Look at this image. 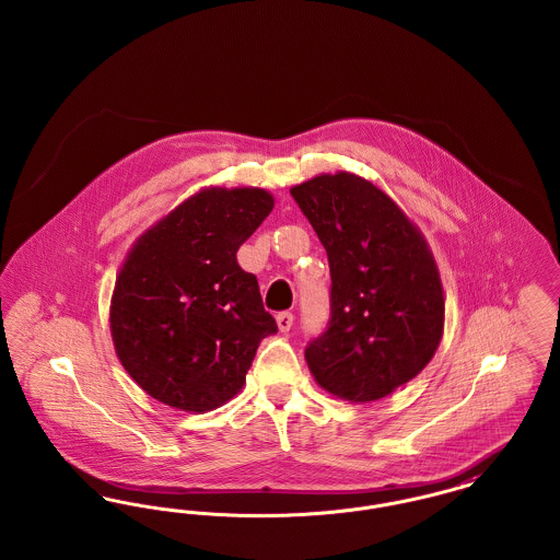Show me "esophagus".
I'll use <instances>...</instances> for the list:
<instances>
[{
    "mask_svg": "<svg viewBox=\"0 0 560 560\" xmlns=\"http://www.w3.org/2000/svg\"><path fill=\"white\" fill-rule=\"evenodd\" d=\"M277 325H279V329L283 331V334H288L290 329H292L293 325V315L290 311H283V313H279L277 315Z\"/></svg>",
    "mask_w": 560,
    "mask_h": 560,
    "instance_id": "esophagus-1",
    "label": "esophagus"
}]
</instances>
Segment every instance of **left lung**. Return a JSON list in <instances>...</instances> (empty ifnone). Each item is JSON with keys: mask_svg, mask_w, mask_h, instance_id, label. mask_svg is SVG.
I'll return each mask as SVG.
<instances>
[{"mask_svg": "<svg viewBox=\"0 0 560 560\" xmlns=\"http://www.w3.org/2000/svg\"><path fill=\"white\" fill-rule=\"evenodd\" d=\"M290 192L331 277L329 320L306 345V363L340 399H382L427 368L443 336V288L427 241L354 174L317 176Z\"/></svg>", "mask_w": 560, "mask_h": 560, "instance_id": "1", "label": "left lung"}]
</instances>
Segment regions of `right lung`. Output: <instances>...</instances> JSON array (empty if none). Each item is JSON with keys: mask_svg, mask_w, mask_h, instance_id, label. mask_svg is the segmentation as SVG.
<instances>
[{"mask_svg": "<svg viewBox=\"0 0 560 560\" xmlns=\"http://www.w3.org/2000/svg\"><path fill=\"white\" fill-rule=\"evenodd\" d=\"M262 188H208L136 243L110 300L126 372L153 399L210 411L240 393L262 338L277 334L237 249L265 222Z\"/></svg>", "mask_w": 560, "mask_h": 560, "instance_id": "add662e5", "label": "right lung"}]
</instances>
